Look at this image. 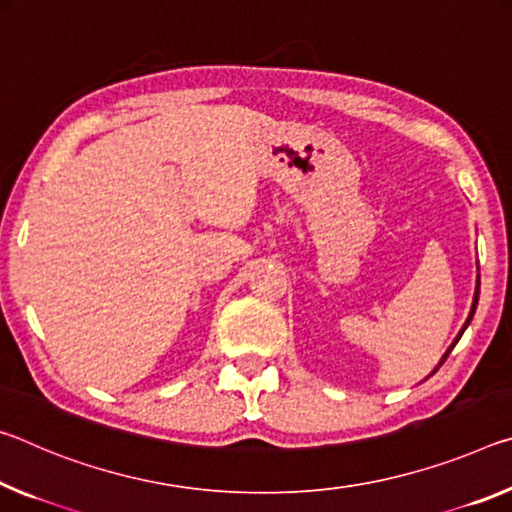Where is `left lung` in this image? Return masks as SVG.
<instances>
[{
  "label": "left lung",
  "mask_w": 512,
  "mask_h": 512,
  "mask_svg": "<svg viewBox=\"0 0 512 512\" xmlns=\"http://www.w3.org/2000/svg\"><path fill=\"white\" fill-rule=\"evenodd\" d=\"M479 286H481V281H476V292H474V304H472V311H469V317H467V322H465V326H463V329H460V333H458V338L454 340V345H451V347L447 349V354H445V356H442V360H440V365H442V363H445V360H447V356L451 354V349H454V347H456V342L460 340V335H463V333H465V329H467V326H469V322H472V317H474V311H476V304H479ZM435 370H438V367H435Z\"/></svg>",
  "instance_id": "1"
}]
</instances>
